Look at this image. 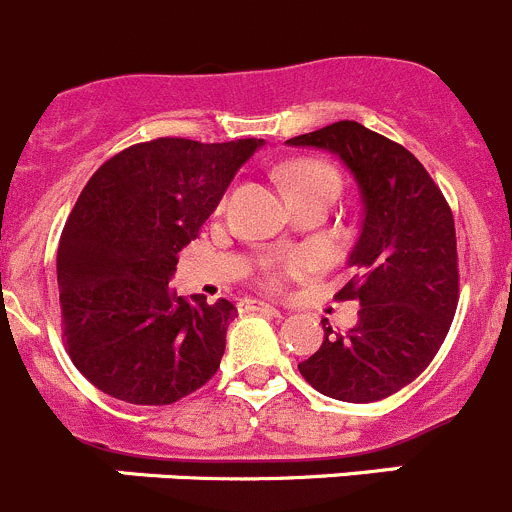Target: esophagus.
<instances>
[{
    "label": "esophagus",
    "mask_w": 512,
    "mask_h": 512,
    "mask_svg": "<svg viewBox=\"0 0 512 512\" xmlns=\"http://www.w3.org/2000/svg\"><path fill=\"white\" fill-rule=\"evenodd\" d=\"M246 309H251V311H261V314H269V316H281V311L276 309V306H271V304H264V301H246Z\"/></svg>",
    "instance_id": "esophagus-1"
}]
</instances>
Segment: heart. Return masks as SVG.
I'll return each mask as SVG.
<instances>
[{
  "label": "heart",
  "instance_id": "obj_1",
  "mask_svg": "<svg viewBox=\"0 0 512 512\" xmlns=\"http://www.w3.org/2000/svg\"><path fill=\"white\" fill-rule=\"evenodd\" d=\"M281 180H284L289 201L309 196H329L337 198L342 180L332 165L321 163V160H294V163L284 165L281 170ZM311 264L309 256L304 253H289V256H279V259L269 261L264 269L266 284H279L281 276L286 274H301L306 266Z\"/></svg>",
  "mask_w": 512,
  "mask_h": 512
}]
</instances>
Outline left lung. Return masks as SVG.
Here are the masks:
<instances>
[{
	"label": "left lung",
	"instance_id": "1",
	"mask_svg": "<svg viewBox=\"0 0 512 512\" xmlns=\"http://www.w3.org/2000/svg\"><path fill=\"white\" fill-rule=\"evenodd\" d=\"M286 143L339 155L362 196L347 261L359 276L337 294L359 301V321L344 334L321 321L324 342L299 372L326 397L377 402L415 382L450 332L460 296L452 211L410 150L354 120Z\"/></svg>",
	"mask_w": 512,
	"mask_h": 512
}]
</instances>
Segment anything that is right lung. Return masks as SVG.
Returning <instances> with one entry per match:
<instances>
[{"mask_svg": "<svg viewBox=\"0 0 512 512\" xmlns=\"http://www.w3.org/2000/svg\"><path fill=\"white\" fill-rule=\"evenodd\" d=\"M264 145L158 138L125 148L82 188L57 248L62 339L100 392L130 405H173L221 367L226 299L168 286L233 175Z\"/></svg>", "mask_w": 512, "mask_h": 512, "instance_id": "1", "label": "right lung"}]
</instances>
